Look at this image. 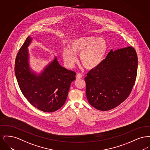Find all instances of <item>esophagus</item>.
<instances>
[{
	"label": "esophagus",
	"instance_id": "34e87169",
	"mask_svg": "<svg viewBox=\"0 0 150 150\" xmlns=\"http://www.w3.org/2000/svg\"><path fill=\"white\" fill-rule=\"evenodd\" d=\"M76 78L78 79L82 78V75L81 74H78L76 75Z\"/></svg>",
	"mask_w": 150,
	"mask_h": 150
}]
</instances>
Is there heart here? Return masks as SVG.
Segmentation results:
<instances>
[{"instance_id":"obj_1","label":"heart","mask_w":150,"mask_h":150,"mask_svg":"<svg viewBox=\"0 0 150 150\" xmlns=\"http://www.w3.org/2000/svg\"><path fill=\"white\" fill-rule=\"evenodd\" d=\"M107 43L101 38L94 36H80L72 39L70 45L62 48V57L64 64L72 68L78 62L80 54L81 63L88 70H93L100 66L104 59Z\"/></svg>"}]
</instances>
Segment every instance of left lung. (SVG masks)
<instances>
[{"instance_id":"8db88e82","label":"left lung","mask_w":150,"mask_h":150,"mask_svg":"<svg viewBox=\"0 0 150 150\" xmlns=\"http://www.w3.org/2000/svg\"><path fill=\"white\" fill-rule=\"evenodd\" d=\"M137 67V55L132 47L111 50L100 66L85 78L88 102L101 111L119 106L132 91Z\"/></svg>"}]
</instances>
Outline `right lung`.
Segmentation results:
<instances>
[{"label":"right lung","instance_id":"right-lung-1","mask_svg":"<svg viewBox=\"0 0 150 150\" xmlns=\"http://www.w3.org/2000/svg\"><path fill=\"white\" fill-rule=\"evenodd\" d=\"M33 38L29 36L20 49L15 61L14 72L22 93L36 108L45 112L57 111L64 105L76 73L59 64L56 56L40 72L30 64L28 47Z\"/></svg>","mask_w":150,"mask_h":150}]
</instances>
